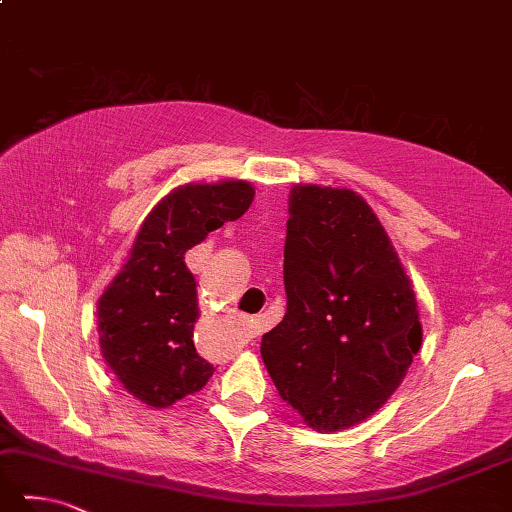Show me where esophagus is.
Returning <instances> with one entry per match:
<instances>
[{
	"mask_svg": "<svg viewBox=\"0 0 512 512\" xmlns=\"http://www.w3.org/2000/svg\"><path fill=\"white\" fill-rule=\"evenodd\" d=\"M247 323H249V321H247Z\"/></svg>",
	"mask_w": 512,
	"mask_h": 512,
	"instance_id": "obj_1",
	"label": "esophagus"
}]
</instances>
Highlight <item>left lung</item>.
I'll return each mask as SVG.
<instances>
[{"label":"left lung","mask_w":512,"mask_h":512,"mask_svg":"<svg viewBox=\"0 0 512 512\" xmlns=\"http://www.w3.org/2000/svg\"><path fill=\"white\" fill-rule=\"evenodd\" d=\"M283 278L287 312L263 334L265 368L307 426L352 428L392 397L421 347L406 269L356 191L296 185Z\"/></svg>","instance_id":"1"}]
</instances>
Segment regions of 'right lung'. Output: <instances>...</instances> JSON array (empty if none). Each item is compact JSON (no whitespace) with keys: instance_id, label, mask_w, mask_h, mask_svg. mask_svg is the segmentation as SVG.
<instances>
[{"instance_id":"add662e5","label":"right lung","mask_w":512,"mask_h":512,"mask_svg":"<svg viewBox=\"0 0 512 512\" xmlns=\"http://www.w3.org/2000/svg\"><path fill=\"white\" fill-rule=\"evenodd\" d=\"M254 200L245 180L182 185L162 198L131 256L98 301L100 350L122 388L151 408H169L205 388L214 365L196 352V278L185 252L238 220Z\"/></svg>"}]
</instances>
